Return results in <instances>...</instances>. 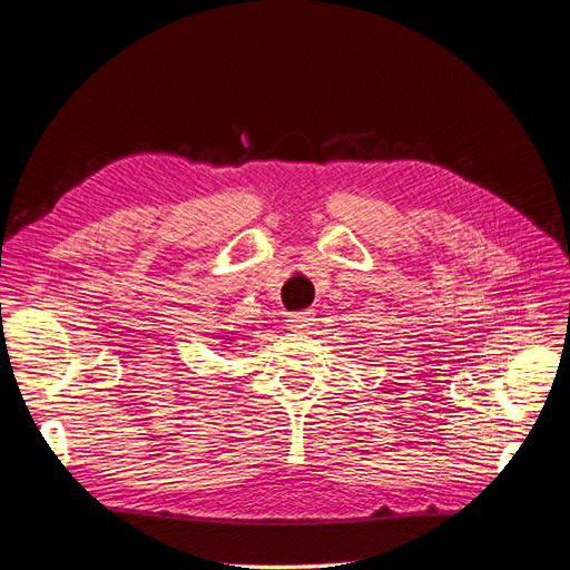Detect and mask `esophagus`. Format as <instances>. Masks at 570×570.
I'll return each mask as SVG.
<instances>
[{
    "label": "esophagus",
    "instance_id": "esophagus-1",
    "mask_svg": "<svg viewBox=\"0 0 570 570\" xmlns=\"http://www.w3.org/2000/svg\"><path fill=\"white\" fill-rule=\"evenodd\" d=\"M314 321H316L314 308H304V312L287 314V325L292 327V331H304V327L314 325Z\"/></svg>",
    "mask_w": 570,
    "mask_h": 570
}]
</instances>
